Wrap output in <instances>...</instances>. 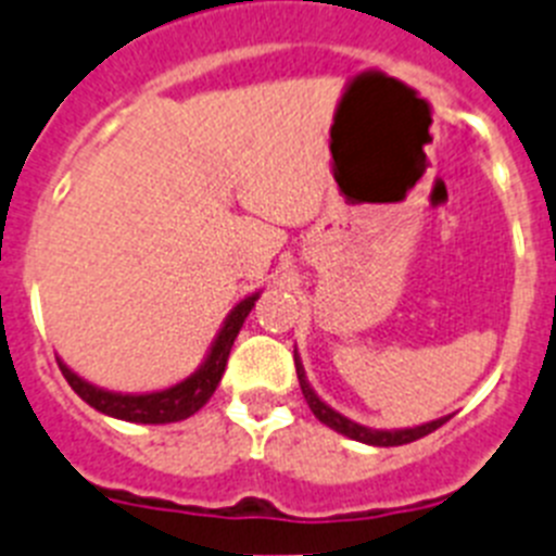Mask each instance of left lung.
I'll use <instances>...</instances> for the list:
<instances>
[{"instance_id": "obj_1", "label": "left lung", "mask_w": 556, "mask_h": 556, "mask_svg": "<svg viewBox=\"0 0 556 556\" xmlns=\"http://www.w3.org/2000/svg\"><path fill=\"white\" fill-rule=\"evenodd\" d=\"M293 361H296V375H299V386H302V394H305L307 405H311V412L316 414L318 422H325L327 428H332V431L344 433V437L355 439V442H364V445H375V447L408 445V442H414V439L428 437V433L437 431V428H442V425L451 419V417H439V419H431V422H425V425H414V428H394V431H383V428H366V425L352 422L350 417L338 414L336 408H330L325 400L313 392V386L307 383L305 366H302L299 352H293Z\"/></svg>"}]
</instances>
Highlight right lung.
<instances>
[{
	"mask_svg": "<svg viewBox=\"0 0 556 556\" xmlns=\"http://www.w3.org/2000/svg\"><path fill=\"white\" fill-rule=\"evenodd\" d=\"M257 299L260 293H251V296H245L243 302H238V305L231 307L224 327H220L215 341H212L210 352H206L204 364L198 366L190 378L170 386V389H159V392H144V394L109 392V389H100V386L89 383V380H84L80 375H75V371H72L61 358H58V366H61L66 383L75 389L77 397L86 400L94 412L105 414V417L125 419V422H139V425L181 422V419L192 417L198 408H204L206 400L215 394L220 378H224L231 344H235V338H238L240 327H243L245 316H249Z\"/></svg>",
	"mask_w": 556,
	"mask_h": 556,
	"instance_id": "1",
	"label": "right lung"
}]
</instances>
